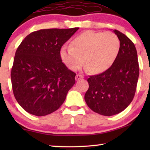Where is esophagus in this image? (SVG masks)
<instances>
[{
	"label": "esophagus",
	"instance_id": "obj_1",
	"mask_svg": "<svg viewBox=\"0 0 150 150\" xmlns=\"http://www.w3.org/2000/svg\"><path fill=\"white\" fill-rule=\"evenodd\" d=\"M75 79H76V81H78V80H79V79H83V76L81 75V74H76Z\"/></svg>",
	"mask_w": 150,
	"mask_h": 150
}]
</instances>
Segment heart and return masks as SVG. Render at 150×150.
Instances as JSON below:
<instances>
[{
  "instance_id": "heart-1",
  "label": "heart",
  "mask_w": 150,
  "mask_h": 150,
  "mask_svg": "<svg viewBox=\"0 0 150 150\" xmlns=\"http://www.w3.org/2000/svg\"><path fill=\"white\" fill-rule=\"evenodd\" d=\"M120 49V41L111 32L87 30L73 39L71 46L61 49L60 56L69 69L76 71L83 66L92 74L106 71L111 66Z\"/></svg>"
}]
</instances>
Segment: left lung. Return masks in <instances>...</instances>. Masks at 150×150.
Here are the masks:
<instances>
[{
  "instance_id": "1",
  "label": "left lung",
  "mask_w": 150,
  "mask_h": 150,
  "mask_svg": "<svg viewBox=\"0 0 150 150\" xmlns=\"http://www.w3.org/2000/svg\"><path fill=\"white\" fill-rule=\"evenodd\" d=\"M113 31L120 41L117 57L105 71L89 76L85 95L87 106L104 116L118 114L128 107L134 98L139 75L134 43L119 30Z\"/></svg>"
}]
</instances>
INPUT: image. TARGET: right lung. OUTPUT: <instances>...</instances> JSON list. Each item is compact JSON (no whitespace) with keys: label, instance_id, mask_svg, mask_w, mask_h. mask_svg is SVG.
I'll use <instances>...</instances> for the list:
<instances>
[{"label":"right lung","instance_id":"1","mask_svg":"<svg viewBox=\"0 0 150 150\" xmlns=\"http://www.w3.org/2000/svg\"><path fill=\"white\" fill-rule=\"evenodd\" d=\"M79 28L37 30L18 46L11 71L12 89L18 104L28 113L47 115L64 102L75 84L76 74L62 62L60 51Z\"/></svg>","mask_w":150,"mask_h":150}]
</instances>
